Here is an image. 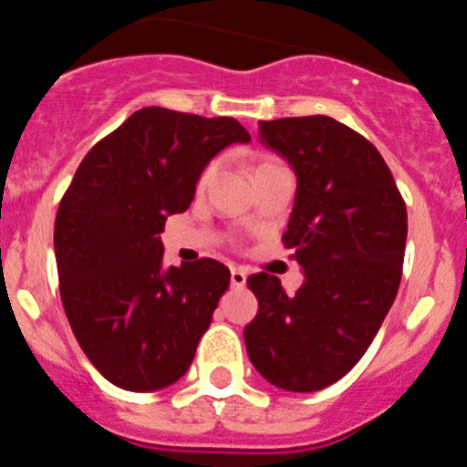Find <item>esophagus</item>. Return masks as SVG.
Wrapping results in <instances>:
<instances>
[{
    "label": "esophagus",
    "instance_id": "obj_1",
    "mask_svg": "<svg viewBox=\"0 0 467 467\" xmlns=\"http://www.w3.org/2000/svg\"><path fill=\"white\" fill-rule=\"evenodd\" d=\"M247 280V274L241 266H231V287H243Z\"/></svg>",
    "mask_w": 467,
    "mask_h": 467
}]
</instances>
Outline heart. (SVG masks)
Returning a JSON list of instances; mask_svg holds the SVG:
<instances>
[{"label": "heart", "instance_id": "obj_1", "mask_svg": "<svg viewBox=\"0 0 467 467\" xmlns=\"http://www.w3.org/2000/svg\"><path fill=\"white\" fill-rule=\"evenodd\" d=\"M274 163H275V161H271V159H264V161H262V163H259V166H257V171H259V168L274 166ZM213 172H214V166H208V168H205L203 177H201V184H205V182H208L210 177H213Z\"/></svg>", "mask_w": 467, "mask_h": 467}]
</instances>
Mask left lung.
Instances as JSON below:
<instances>
[{"mask_svg": "<svg viewBox=\"0 0 467 467\" xmlns=\"http://www.w3.org/2000/svg\"><path fill=\"white\" fill-rule=\"evenodd\" d=\"M259 142L296 175L283 241L304 285L287 296L275 275H250L259 311L243 337L266 381L313 393L358 365L393 306L407 208L377 147L332 117L259 121Z\"/></svg>", "mask_w": 467, "mask_h": 467, "instance_id": "8db88e82", "label": "left lung"}]
</instances>
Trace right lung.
I'll return each instance as SVG.
<instances>
[{"label":"right lung","instance_id":"add662e5","mask_svg":"<svg viewBox=\"0 0 467 467\" xmlns=\"http://www.w3.org/2000/svg\"><path fill=\"white\" fill-rule=\"evenodd\" d=\"M234 142H250L236 119L144 107L86 154L60 201L53 245L65 313L86 358L123 390L182 379L229 287L214 259L163 266L161 231Z\"/></svg>","mask_w":467,"mask_h":467}]
</instances>
